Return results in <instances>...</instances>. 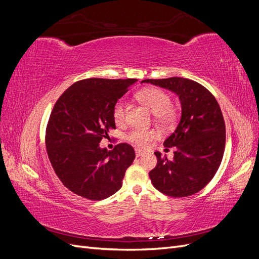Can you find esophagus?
I'll return each instance as SVG.
<instances>
[{"label": "esophagus", "instance_id": "obj_1", "mask_svg": "<svg viewBox=\"0 0 259 259\" xmlns=\"http://www.w3.org/2000/svg\"><path fill=\"white\" fill-rule=\"evenodd\" d=\"M145 154V152L144 151H142V150H138V149H136V156L138 158V156H142V155H144Z\"/></svg>", "mask_w": 259, "mask_h": 259}]
</instances>
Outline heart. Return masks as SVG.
Instances as JSON below:
<instances>
[{"instance_id": "b5f03b06", "label": "heart", "mask_w": 259, "mask_h": 259, "mask_svg": "<svg viewBox=\"0 0 259 259\" xmlns=\"http://www.w3.org/2000/svg\"><path fill=\"white\" fill-rule=\"evenodd\" d=\"M138 100L153 113L154 121L162 127H170L177 120V111L171 106L170 96L166 92L156 88H147L137 93ZM112 117L116 125H122L126 117V105L124 100H117L112 109ZM158 133L153 130L135 128L131 131L126 139L138 147H146L155 139Z\"/></svg>"}]
</instances>
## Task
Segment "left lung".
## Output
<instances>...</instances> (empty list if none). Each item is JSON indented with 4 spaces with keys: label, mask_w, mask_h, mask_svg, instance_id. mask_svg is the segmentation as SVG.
Instances as JSON below:
<instances>
[{
    "label": "left lung",
    "mask_w": 259,
    "mask_h": 259,
    "mask_svg": "<svg viewBox=\"0 0 259 259\" xmlns=\"http://www.w3.org/2000/svg\"><path fill=\"white\" fill-rule=\"evenodd\" d=\"M143 82L176 93L182 104L179 124L164 142L166 149L175 147L174 158L154 152L158 163L149 177L155 189L168 197H189L213 179L222 163L226 126L221 107L207 89L189 79L174 76Z\"/></svg>",
    "instance_id": "obj_1"
}]
</instances>
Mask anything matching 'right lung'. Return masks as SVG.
Instances as JSON below:
<instances>
[{"mask_svg": "<svg viewBox=\"0 0 259 259\" xmlns=\"http://www.w3.org/2000/svg\"><path fill=\"white\" fill-rule=\"evenodd\" d=\"M136 79H85L67 89L55 104L46 126L45 144L57 177L70 191L92 201L110 197L122 187L135 159L128 144L113 150L99 143L115 128L112 109Z\"/></svg>", "mask_w": 259, "mask_h": 259, "instance_id": "1", "label": "right lung"}]
</instances>
